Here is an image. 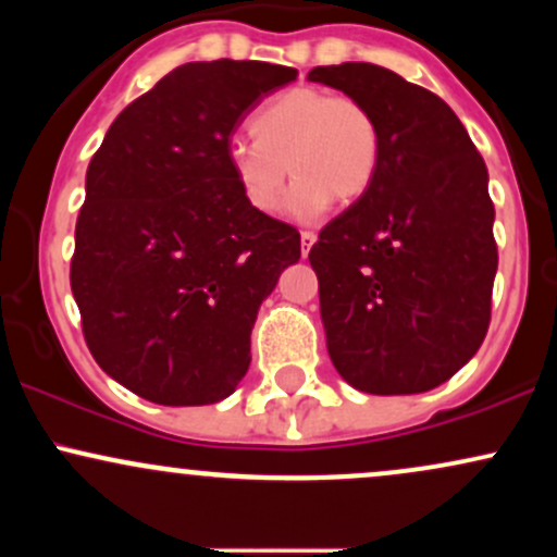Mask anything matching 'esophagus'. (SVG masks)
Listing matches in <instances>:
<instances>
[{
	"label": "esophagus",
	"instance_id": "esophagus-1",
	"mask_svg": "<svg viewBox=\"0 0 557 557\" xmlns=\"http://www.w3.org/2000/svg\"><path fill=\"white\" fill-rule=\"evenodd\" d=\"M317 243V235L314 233H309V230H304V233H300V253H304V257H309V251H311V246H314Z\"/></svg>",
	"mask_w": 557,
	"mask_h": 557
}]
</instances>
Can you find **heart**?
Here are the masks:
<instances>
[{"instance_id": "heart-1", "label": "heart", "mask_w": 557, "mask_h": 557, "mask_svg": "<svg viewBox=\"0 0 557 557\" xmlns=\"http://www.w3.org/2000/svg\"><path fill=\"white\" fill-rule=\"evenodd\" d=\"M253 140H233L227 164L243 201L274 214L287 170L296 175L285 212L311 222L332 201L354 203L372 188L380 170L382 136L376 117L354 96L296 86L274 94L248 120Z\"/></svg>"}]
</instances>
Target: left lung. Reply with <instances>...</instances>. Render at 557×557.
I'll list each match as a JSON object with an SVG mask.
<instances>
[{
	"label": "left lung",
	"instance_id": "1",
	"mask_svg": "<svg viewBox=\"0 0 557 557\" xmlns=\"http://www.w3.org/2000/svg\"><path fill=\"white\" fill-rule=\"evenodd\" d=\"M309 81L363 101L382 136L372 188L309 251L330 359L361 393H426L490 327L497 246L484 159L440 96L393 70L343 62Z\"/></svg>",
	"mask_w": 557,
	"mask_h": 557
}]
</instances>
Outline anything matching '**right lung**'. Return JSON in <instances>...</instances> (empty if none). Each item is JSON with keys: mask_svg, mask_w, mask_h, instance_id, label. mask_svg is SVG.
Masks as SVG:
<instances>
[{"mask_svg": "<svg viewBox=\"0 0 557 557\" xmlns=\"http://www.w3.org/2000/svg\"><path fill=\"white\" fill-rule=\"evenodd\" d=\"M296 75L175 67L117 114L88 164L70 287L96 363L140 398L207 406L248 372L259 306L300 259V235L243 201L230 136Z\"/></svg>", "mask_w": 557, "mask_h": 557, "instance_id": "add662e5", "label": "right lung"}]
</instances>
